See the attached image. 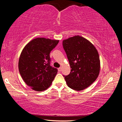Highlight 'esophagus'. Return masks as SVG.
<instances>
[{
    "mask_svg": "<svg viewBox=\"0 0 122 122\" xmlns=\"http://www.w3.org/2000/svg\"><path fill=\"white\" fill-rule=\"evenodd\" d=\"M58 71H61V67L59 68H58Z\"/></svg>",
    "mask_w": 122,
    "mask_h": 122,
    "instance_id": "esophagus-1",
    "label": "esophagus"
}]
</instances>
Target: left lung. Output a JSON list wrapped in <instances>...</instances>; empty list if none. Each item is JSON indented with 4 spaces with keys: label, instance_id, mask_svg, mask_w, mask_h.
Segmentation results:
<instances>
[{
    "label": "left lung",
    "instance_id": "1",
    "mask_svg": "<svg viewBox=\"0 0 122 122\" xmlns=\"http://www.w3.org/2000/svg\"><path fill=\"white\" fill-rule=\"evenodd\" d=\"M62 45L71 69L68 75H63L68 86L77 91L88 88L100 73L97 51L89 41L79 36L64 40Z\"/></svg>",
    "mask_w": 122,
    "mask_h": 122
}]
</instances>
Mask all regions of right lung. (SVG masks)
I'll list each match as a JSON object with an SVG mask.
<instances>
[{"mask_svg": "<svg viewBox=\"0 0 122 122\" xmlns=\"http://www.w3.org/2000/svg\"><path fill=\"white\" fill-rule=\"evenodd\" d=\"M59 41L37 38L22 49L18 63L19 73L24 82L33 90H45L54 79L57 69L50 65L49 54Z\"/></svg>", "mask_w": 122, "mask_h": 122, "instance_id": "1", "label": "right lung"}]
</instances>
